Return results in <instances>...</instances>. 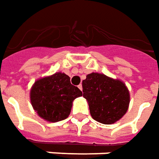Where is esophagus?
I'll list each match as a JSON object with an SVG mask.
<instances>
[{"label": "esophagus", "mask_w": 159, "mask_h": 159, "mask_svg": "<svg viewBox=\"0 0 159 159\" xmlns=\"http://www.w3.org/2000/svg\"><path fill=\"white\" fill-rule=\"evenodd\" d=\"M78 87H79V88H80V89L82 91V85H81V84H80V85L78 86Z\"/></svg>", "instance_id": "1"}]
</instances>
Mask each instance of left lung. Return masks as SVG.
Instances as JSON below:
<instances>
[{
  "mask_svg": "<svg viewBox=\"0 0 159 159\" xmlns=\"http://www.w3.org/2000/svg\"><path fill=\"white\" fill-rule=\"evenodd\" d=\"M83 97L89 106L92 118L99 123L111 125L126 113L130 93L120 80L98 73L86 75L82 81Z\"/></svg>",
  "mask_w": 159,
  "mask_h": 159,
  "instance_id": "obj_1",
  "label": "left lung"
}]
</instances>
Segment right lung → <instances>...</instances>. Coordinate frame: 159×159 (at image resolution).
Masks as SVG:
<instances>
[{
    "label": "right lung",
    "mask_w": 159,
    "mask_h": 159,
    "mask_svg": "<svg viewBox=\"0 0 159 159\" xmlns=\"http://www.w3.org/2000/svg\"><path fill=\"white\" fill-rule=\"evenodd\" d=\"M80 96L81 91L71 84L68 75L61 72L37 80L30 90L34 110L41 119L52 123L66 119L73 101Z\"/></svg>",
    "instance_id": "1"
}]
</instances>
